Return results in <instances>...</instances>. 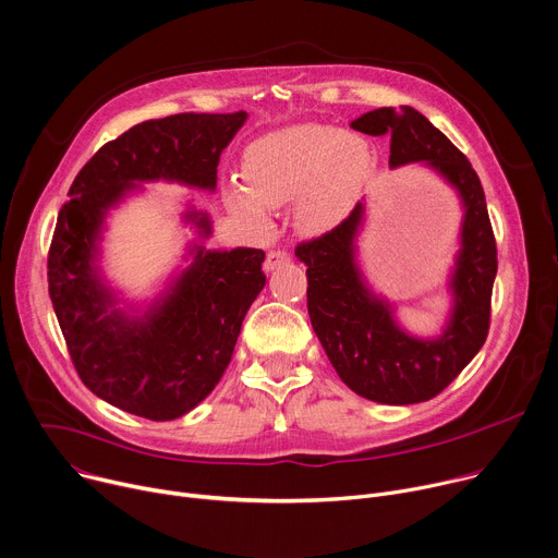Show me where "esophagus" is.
Segmentation results:
<instances>
[{
  "label": "esophagus",
  "instance_id": "esophagus-1",
  "mask_svg": "<svg viewBox=\"0 0 558 558\" xmlns=\"http://www.w3.org/2000/svg\"><path fill=\"white\" fill-rule=\"evenodd\" d=\"M288 262H290V255H288L286 251H272V253H268V257H266V262H264V268H266L268 272H272V270L286 266Z\"/></svg>",
  "mask_w": 558,
  "mask_h": 558
}]
</instances>
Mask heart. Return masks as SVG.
<instances>
[{"label":"heart","mask_w":558,"mask_h":558,"mask_svg":"<svg viewBox=\"0 0 558 558\" xmlns=\"http://www.w3.org/2000/svg\"><path fill=\"white\" fill-rule=\"evenodd\" d=\"M375 172V150L354 131L328 123H299L255 140L243 150L241 177L226 204L232 215L266 228L268 208L294 202L301 234L322 236L341 226Z\"/></svg>","instance_id":"obj_1"}]
</instances>
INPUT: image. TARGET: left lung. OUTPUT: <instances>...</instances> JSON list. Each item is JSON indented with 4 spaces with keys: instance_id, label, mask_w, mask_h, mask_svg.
I'll list each match as a JSON object with an SVG mask.
<instances>
[{
    "instance_id": "left-lung-1",
    "label": "left lung",
    "mask_w": 558,
    "mask_h": 558,
    "mask_svg": "<svg viewBox=\"0 0 558 558\" xmlns=\"http://www.w3.org/2000/svg\"><path fill=\"white\" fill-rule=\"evenodd\" d=\"M350 126L375 137L392 135L390 168L423 163L461 202L459 251L446 283L450 307L432 337L405 330L397 305L361 270L356 243L365 226V199L332 232L294 251L307 266V315L341 381L377 403H421L448 388L487 337L497 243L485 195L465 155L412 106L369 110Z\"/></svg>"
}]
</instances>
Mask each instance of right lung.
Here are the masks:
<instances>
[{
    "instance_id": "right-lung-1",
    "label": "right lung",
    "mask_w": 558,
    "mask_h": 558,
    "mask_svg": "<svg viewBox=\"0 0 558 558\" xmlns=\"http://www.w3.org/2000/svg\"><path fill=\"white\" fill-rule=\"evenodd\" d=\"M247 112H179L137 123L101 146L75 177L59 210L48 292L80 379L106 403L150 421L197 408L230 363L241 322L266 286L264 251H208V213L181 215L197 232L183 262L148 301H131L101 268L108 215L144 183L217 191L219 155Z\"/></svg>"
}]
</instances>
